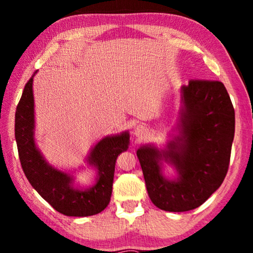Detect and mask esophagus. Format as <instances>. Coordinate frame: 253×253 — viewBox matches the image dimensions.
Wrapping results in <instances>:
<instances>
[{"instance_id":"34e87169","label":"esophagus","mask_w":253,"mask_h":253,"mask_svg":"<svg viewBox=\"0 0 253 253\" xmlns=\"http://www.w3.org/2000/svg\"><path fill=\"white\" fill-rule=\"evenodd\" d=\"M147 134V129L143 124H137V125L134 127V135L138 138H142L145 135Z\"/></svg>"}]
</instances>
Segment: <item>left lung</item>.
Masks as SVG:
<instances>
[{
	"label": "left lung",
	"instance_id": "obj_1",
	"mask_svg": "<svg viewBox=\"0 0 253 253\" xmlns=\"http://www.w3.org/2000/svg\"><path fill=\"white\" fill-rule=\"evenodd\" d=\"M181 101L177 134L164 148L147 144L136 152L149 199L169 212L199 208L221 186L234 137V109L220 81L191 80ZM164 162L177 170L174 179L162 173Z\"/></svg>",
	"mask_w": 253,
	"mask_h": 253
}]
</instances>
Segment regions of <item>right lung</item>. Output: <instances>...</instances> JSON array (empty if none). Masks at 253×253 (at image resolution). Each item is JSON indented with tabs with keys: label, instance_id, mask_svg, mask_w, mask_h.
I'll return each instance as SVG.
<instances>
[{
	"label": "right lung",
	"instance_id": "add662e5",
	"mask_svg": "<svg viewBox=\"0 0 253 253\" xmlns=\"http://www.w3.org/2000/svg\"><path fill=\"white\" fill-rule=\"evenodd\" d=\"M34 72L24 87L15 111V140L25 176L32 187L58 212L68 216H89L109 204L118 155L129 146V132L106 136L91 148L87 163L97 170L96 183L88 188L75 186L72 174L62 172L44 160L34 139Z\"/></svg>",
	"mask_w": 253,
	"mask_h": 253
}]
</instances>
